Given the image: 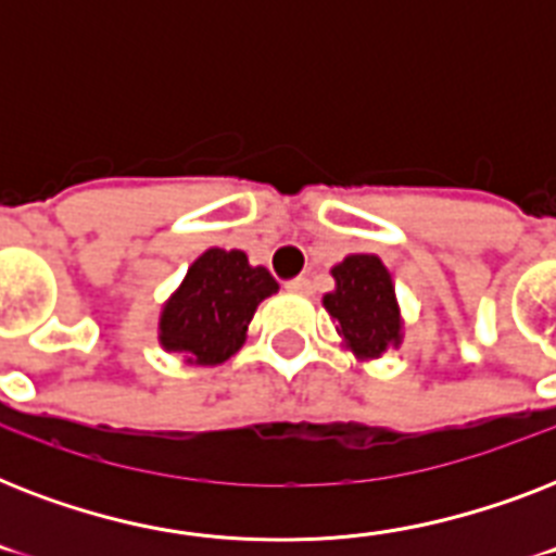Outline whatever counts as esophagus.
<instances>
[{
	"instance_id": "esophagus-1",
	"label": "esophagus",
	"mask_w": 556,
	"mask_h": 556,
	"mask_svg": "<svg viewBox=\"0 0 556 556\" xmlns=\"http://www.w3.org/2000/svg\"><path fill=\"white\" fill-rule=\"evenodd\" d=\"M286 288L291 291V294H312V282H308V277L288 279Z\"/></svg>"
}]
</instances>
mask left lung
<instances>
[{
	"label": "left lung",
	"instance_id": "obj_1",
	"mask_svg": "<svg viewBox=\"0 0 556 556\" xmlns=\"http://www.w3.org/2000/svg\"><path fill=\"white\" fill-rule=\"evenodd\" d=\"M338 288L323 296L326 312L338 320V334L361 357H380L401 343V314L395 288L383 262L371 253L346 256L331 268Z\"/></svg>",
	"mask_w": 556,
	"mask_h": 556
}]
</instances>
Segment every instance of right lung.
<instances>
[{
    "mask_svg": "<svg viewBox=\"0 0 556 556\" xmlns=\"http://www.w3.org/2000/svg\"><path fill=\"white\" fill-rule=\"evenodd\" d=\"M277 288V279L248 265L242 251L210 248L161 312V346L181 352L187 364H225L242 349L256 305Z\"/></svg>",
    "mask_w": 556,
    "mask_h": 556,
    "instance_id": "add662e5",
    "label": "right lung"
}]
</instances>
